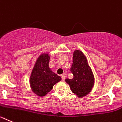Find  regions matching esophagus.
<instances>
[{
    "label": "esophagus",
    "mask_w": 122,
    "mask_h": 122,
    "mask_svg": "<svg viewBox=\"0 0 122 122\" xmlns=\"http://www.w3.org/2000/svg\"><path fill=\"white\" fill-rule=\"evenodd\" d=\"M61 78H62V81H64L66 79V76H65V74H62L61 75Z\"/></svg>",
    "instance_id": "obj_1"
}]
</instances>
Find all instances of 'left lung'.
Listing matches in <instances>:
<instances>
[{"instance_id": "1", "label": "left lung", "mask_w": 122, "mask_h": 122, "mask_svg": "<svg viewBox=\"0 0 122 122\" xmlns=\"http://www.w3.org/2000/svg\"><path fill=\"white\" fill-rule=\"evenodd\" d=\"M71 71L73 75V78H67L65 81L72 92L78 98L89 94L94 87L95 78L87 58L81 50H76L73 52Z\"/></svg>"}]
</instances>
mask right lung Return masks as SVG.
Listing matches in <instances>:
<instances>
[{"instance_id": "obj_1", "label": "right lung", "mask_w": 122, "mask_h": 122, "mask_svg": "<svg viewBox=\"0 0 122 122\" xmlns=\"http://www.w3.org/2000/svg\"><path fill=\"white\" fill-rule=\"evenodd\" d=\"M49 53L41 55L35 62L30 77V85L36 95L44 97L53 89V86L61 80V76L51 71L49 63Z\"/></svg>"}]
</instances>
